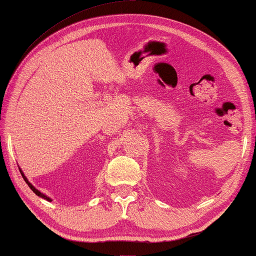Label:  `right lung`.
I'll use <instances>...</instances> for the list:
<instances>
[{"mask_svg":"<svg viewBox=\"0 0 256 256\" xmlns=\"http://www.w3.org/2000/svg\"><path fill=\"white\" fill-rule=\"evenodd\" d=\"M19 170H20V168H19ZM20 172H21V175H22V177H24V182H26V183H27L28 184V186H29V188H32V192L34 193V194H36V196H40V198H45V200H47V201H52V198H50L48 196H45V194L44 193H42L40 192V190H38L36 188H34V186L32 184V183H30V182L27 180V177H26L24 175V172H22V170H20Z\"/></svg>","mask_w":256,"mask_h":256,"instance_id":"right-lung-1","label":"right lung"}]
</instances>
